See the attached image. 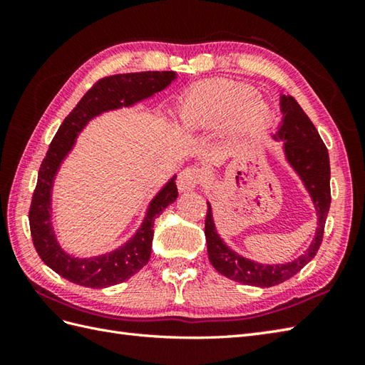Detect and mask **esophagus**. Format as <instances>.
<instances>
[{
  "label": "esophagus",
  "instance_id": "34e87169",
  "mask_svg": "<svg viewBox=\"0 0 365 365\" xmlns=\"http://www.w3.org/2000/svg\"><path fill=\"white\" fill-rule=\"evenodd\" d=\"M202 182V174L197 168H185L177 178V187L180 191H190Z\"/></svg>",
  "mask_w": 365,
  "mask_h": 365
}]
</instances>
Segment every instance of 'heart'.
Listing matches in <instances>:
<instances>
[{
  "instance_id": "obj_1",
  "label": "heart",
  "mask_w": 365,
  "mask_h": 365,
  "mask_svg": "<svg viewBox=\"0 0 365 365\" xmlns=\"http://www.w3.org/2000/svg\"><path fill=\"white\" fill-rule=\"evenodd\" d=\"M254 96L255 91L242 83H200L185 97L180 118L191 128H213L234 119L240 130H259L268 122L269 111Z\"/></svg>"
}]
</instances>
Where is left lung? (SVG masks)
I'll use <instances>...</instances> for the list:
<instances>
[{
  "label": "left lung",
  "instance_id": "8db88e82",
  "mask_svg": "<svg viewBox=\"0 0 365 365\" xmlns=\"http://www.w3.org/2000/svg\"><path fill=\"white\" fill-rule=\"evenodd\" d=\"M281 111L284 120L277 130V138L284 139L285 157L304 182V187L311 192L314 205L319 215V227L312 245L306 254L285 265H262L238 255L224 245L216 234L212 218V207L207 204L205 216V238L207 251L215 269L232 281L254 287H273L293 277L311 262L319 252L323 242L324 222L331 205V168L329 155L312 120L302 111L297 100L292 96L281 97Z\"/></svg>",
  "mask_w": 365,
  "mask_h": 365
}]
</instances>
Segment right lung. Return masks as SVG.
Instances as JSON below:
<instances>
[{"label":"right lung","instance_id":"obj_1","mask_svg":"<svg viewBox=\"0 0 365 365\" xmlns=\"http://www.w3.org/2000/svg\"><path fill=\"white\" fill-rule=\"evenodd\" d=\"M174 78L175 72L119 73L100 78L83 96L54 135L48 152L38 168L37 185L29 207V229L38 257L67 281L91 289H103L127 281L149 262L153 221L177 199L175 178L152 200L136 235L119 250L96 259H73L61 250L50 224V192L61 161L72 149L76 135L92 118L103 111L128 106L138 100L150 97L155 92L165 89Z\"/></svg>","mask_w":365,"mask_h":365}]
</instances>
